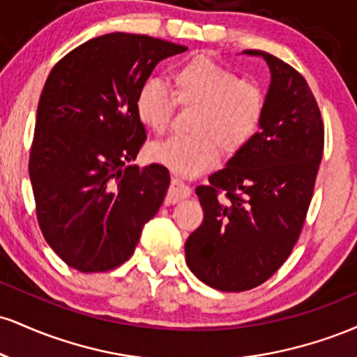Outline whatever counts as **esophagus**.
<instances>
[{"label": "esophagus", "instance_id": "1", "mask_svg": "<svg viewBox=\"0 0 357 357\" xmlns=\"http://www.w3.org/2000/svg\"><path fill=\"white\" fill-rule=\"evenodd\" d=\"M190 195H191V188L188 186L184 181H181L179 178H174L173 184H171V190H169V192H167L166 202L169 204L178 203V202H181V199L190 198Z\"/></svg>", "mask_w": 357, "mask_h": 357}]
</instances>
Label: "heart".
Segmentation results:
<instances>
[{
  "label": "heart",
  "mask_w": 357,
  "mask_h": 357,
  "mask_svg": "<svg viewBox=\"0 0 357 357\" xmlns=\"http://www.w3.org/2000/svg\"><path fill=\"white\" fill-rule=\"evenodd\" d=\"M169 88L181 105L196 107L188 136H169L149 146V155L179 174L195 176L220 161L221 149L238 153L255 136L264 117V92L257 84L204 55L176 65ZM159 80H147L137 90L136 116L146 129L161 134L169 124L174 100Z\"/></svg>",
  "instance_id": "b5f03b06"
}]
</instances>
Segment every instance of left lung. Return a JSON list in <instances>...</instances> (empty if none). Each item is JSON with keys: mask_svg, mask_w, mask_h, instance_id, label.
Returning <instances> with one entry per match:
<instances>
[{"mask_svg": "<svg viewBox=\"0 0 357 357\" xmlns=\"http://www.w3.org/2000/svg\"><path fill=\"white\" fill-rule=\"evenodd\" d=\"M243 53L261 56L270 70L260 130L196 188L203 223L184 243L191 272L223 292L264 284L289 258L324 151L321 112L304 77L267 52Z\"/></svg>", "mask_w": 357, "mask_h": 357, "instance_id": "left-lung-1", "label": "left lung"}]
</instances>
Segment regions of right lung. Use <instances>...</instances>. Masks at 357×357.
<instances>
[{
  "label": "right lung",
  "mask_w": 357,
  "mask_h": 357,
  "mask_svg": "<svg viewBox=\"0 0 357 357\" xmlns=\"http://www.w3.org/2000/svg\"><path fill=\"white\" fill-rule=\"evenodd\" d=\"M183 52L153 36L102 35L65 55L45 82L30 179L45 240L68 267L124 264L165 202L169 171L129 165L146 141L134 102L155 65Z\"/></svg>",
  "instance_id": "right-lung-1"
}]
</instances>
